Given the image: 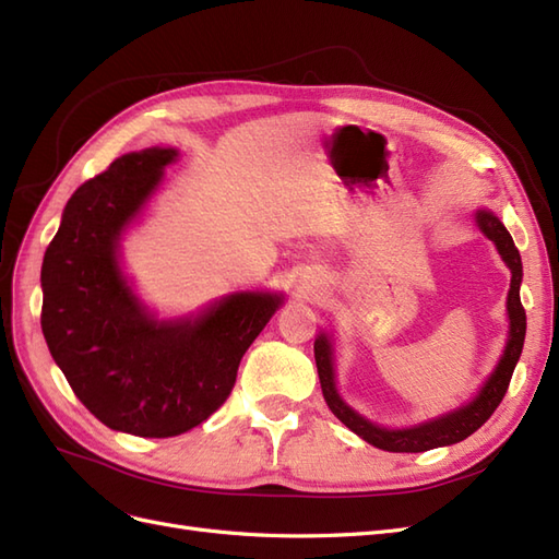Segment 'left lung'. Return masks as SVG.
<instances>
[{
	"mask_svg": "<svg viewBox=\"0 0 559 559\" xmlns=\"http://www.w3.org/2000/svg\"><path fill=\"white\" fill-rule=\"evenodd\" d=\"M478 226L480 230L492 240L501 253V259L511 267V292H509V317H511V335L509 345H506L503 357L495 370V376L487 380L478 399L464 405V408L454 411L450 415L438 417L427 425H419L415 429H382L370 425L368 419L359 417L352 408L341 401L335 392V380H333V359H331V343L326 335H319L314 341V361H317V373L321 382V392L329 403L331 413L343 421L347 429H352L357 436H361L366 443L376 445L386 452H427L441 445L460 443L468 438L473 431H478L485 421L492 417V413L499 408L506 392H509V384L513 378L515 364L522 354L524 345V333H527V314L520 302V282H522V261L520 251L511 238V233L503 228V224L495 214L478 212Z\"/></svg>",
	"mask_w": 559,
	"mask_h": 559,
	"instance_id": "8db88e82",
	"label": "left lung"
}]
</instances>
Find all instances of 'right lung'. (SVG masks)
Here are the masks:
<instances>
[{
	"label": "right lung",
	"instance_id": "1",
	"mask_svg": "<svg viewBox=\"0 0 559 559\" xmlns=\"http://www.w3.org/2000/svg\"><path fill=\"white\" fill-rule=\"evenodd\" d=\"M175 156V148L126 154L81 183L41 265L50 357L103 425L144 438L179 436L222 408L245 352L282 302L238 294L175 324L140 308L118 270L116 242Z\"/></svg>",
	"mask_w": 559,
	"mask_h": 559
}]
</instances>
